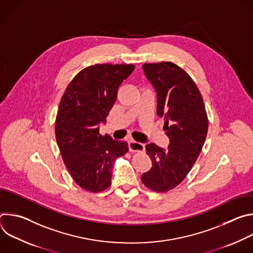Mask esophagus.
I'll list each match as a JSON object with an SVG mask.
<instances>
[{
	"label": "esophagus",
	"instance_id": "obj_1",
	"mask_svg": "<svg viewBox=\"0 0 253 253\" xmlns=\"http://www.w3.org/2000/svg\"><path fill=\"white\" fill-rule=\"evenodd\" d=\"M129 150L131 152H142L145 150V145L143 143L131 140L129 142Z\"/></svg>",
	"mask_w": 253,
	"mask_h": 253
}]
</instances>
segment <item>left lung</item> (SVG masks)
I'll return each instance as SVG.
<instances>
[{"mask_svg":"<svg viewBox=\"0 0 253 253\" xmlns=\"http://www.w3.org/2000/svg\"><path fill=\"white\" fill-rule=\"evenodd\" d=\"M144 74L157 95V115L164 117L167 148L145 146L152 168L141 180L149 189L166 192L183 181L197 160L208 130L202 96L186 72L171 62L144 64Z\"/></svg>","mask_w":253,"mask_h":253,"instance_id":"left-lung-1","label":"left lung"}]
</instances>
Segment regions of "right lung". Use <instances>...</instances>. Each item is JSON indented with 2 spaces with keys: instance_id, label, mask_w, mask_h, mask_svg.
<instances>
[{
  "instance_id": "obj_1",
  "label": "right lung",
  "mask_w": 253,
  "mask_h": 253,
  "mask_svg": "<svg viewBox=\"0 0 253 253\" xmlns=\"http://www.w3.org/2000/svg\"><path fill=\"white\" fill-rule=\"evenodd\" d=\"M134 65L96 64L75 76L67 87L56 117V140L63 161L75 182L90 192L111 185L116 158L129 148L126 141L99 134V124L117 99L118 88Z\"/></svg>"
}]
</instances>
